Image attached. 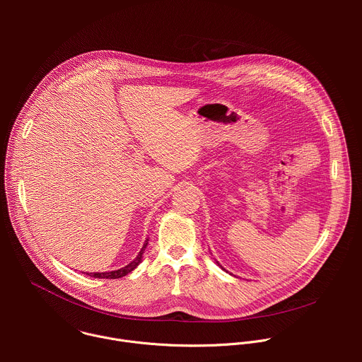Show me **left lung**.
<instances>
[{
  "instance_id": "8db88e82",
  "label": "left lung",
  "mask_w": 362,
  "mask_h": 362,
  "mask_svg": "<svg viewBox=\"0 0 362 362\" xmlns=\"http://www.w3.org/2000/svg\"><path fill=\"white\" fill-rule=\"evenodd\" d=\"M218 265H219V264H218ZM219 267H221V265H219ZM221 268H222V267H221ZM222 269H223V268H222ZM223 271H225V269H223Z\"/></svg>"
}]
</instances>
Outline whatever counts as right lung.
Masks as SVG:
<instances>
[{
	"instance_id": "right-lung-1",
	"label": "right lung",
	"mask_w": 362,
	"mask_h": 362,
	"mask_svg": "<svg viewBox=\"0 0 362 362\" xmlns=\"http://www.w3.org/2000/svg\"><path fill=\"white\" fill-rule=\"evenodd\" d=\"M147 242H148V239H146V242H144L141 250L139 252V255L134 257V259H133L129 265H126L124 268H120V269H117V271H110V272H87V275H88V276H93V278H98V279H117V278L126 276V275L130 274L134 268H137V265L141 262V257H143L144 249H146V246H147Z\"/></svg>"
}]
</instances>
